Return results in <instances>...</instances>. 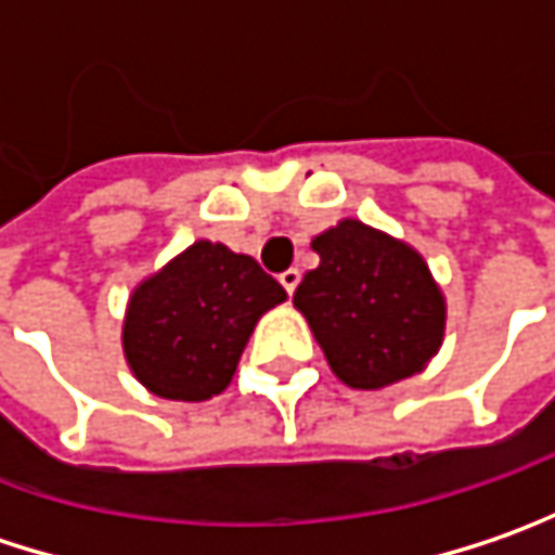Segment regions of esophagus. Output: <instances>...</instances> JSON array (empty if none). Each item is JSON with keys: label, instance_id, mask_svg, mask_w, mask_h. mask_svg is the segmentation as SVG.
I'll list each match as a JSON object with an SVG mask.
<instances>
[{"label": "esophagus", "instance_id": "34e87169", "mask_svg": "<svg viewBox=\"0 0 555 555\" xmlns=\"http://www.w3.org/2000/svg\"><path fill=\"white\" fill-rule=\"evenodd\" d=\"M279 282H282V288L288 292V295H295V288H298V282H301V270H285L282 276H279Z\"/></svg>", "mask_w": 555, "mask_h": 555}]
</instances>
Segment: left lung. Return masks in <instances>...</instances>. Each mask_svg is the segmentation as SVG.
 <instances>
[{
  "label": "left lung",
  "instance_id": "obj_1",
  "mask_svg": "<svg viewBox=\"0 0 555 555\" xmlns=\"http://www.w3.org/2000/svg\"><path fill=\"white\" fill-rule=\"evenodd\" d=\"M320 267L301 279L308 317L333 374L379 389L417 374L442 343L446 305L424 257L358 219L313 238Z\"/></svg>",
  "mask_w": 555,
  "mask_h": 555
}]
</instances>
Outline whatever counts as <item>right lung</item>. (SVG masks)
I'll return each mask as SVG.
<instances>
[{
	"mask_svg": "<svg viewBox=\"0 0 555 555\" xmlns=\"http://www.w3.org/2000/svg\"><path fill=\"white\" fill-rule=\"evenodd\" d=\"M279 301L285 288L254 257L194 242L134 288L125 358L153 396L204 402L232 383L254 323Z\"/></svg>",
	"mask_w": 555,
	"mask_h": 555,
	"instance_id": "add662e5",
	"label": "right lung"
}]
</instances>
